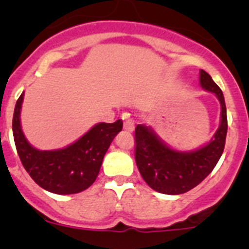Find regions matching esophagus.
Returning a JSON list of instances; mask_svg holds the SVG:
<instances>
[{"label":"esophagus","mask_w":249,"mask_h":249,"mask_svg":"<svg viewBox=\"0 0 249 249\" xmlns=\"http://www.w3.org/2000/svg\"><path fill=\"white\" fill-rule=\"evenodd\" d=\"M134 129H135L134 120L130 119V118H126V119L124 120V130H126V131H134Z\"/></svg>","instance_id":"obj_1"}]
</instances>
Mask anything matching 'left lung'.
I'll use <instances>...</instances> for the list:
<instances>
[{"label": "left lung", "instance_id": "left-lung-1", "mask_svg": "<svg viewBox=\"0 0 249 249\" xmlns=\"http://www.w3.org/2000/svg\"><path fill=\"white\" fill-rule=\"evenodd\" d=\"M200 85L213 92L222 107L220 125L207 144L192 152H179L166 145L150 126L140 124L135 129L136 165L143 179L155 192L167 195L189 192L212 172L222 157L228 131L224 96L203 70L200 71Z\"/></svg>", "mask_w": 249, "mask_h": 249}]
</instances>
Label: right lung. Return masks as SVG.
<instances>
[{"label":"right lung","mask_w":249,"mask_h":249,"mask_svg":"<svg viewBox=\"0 0 249 249\" xmlns=\"http://www.w3.org/2000/svg\"><path fill=\"white\" fill-rule=\"evenodd\" d=\"M24 92L13 115V136L22 166L41 188L59 195L77 194L96 179L102 160L113 139L122 131L123 122L99 123L66 148L39 150L27 142L20 124Z\"/></svg>","instance_id":"obj_1"}]
</instances>
